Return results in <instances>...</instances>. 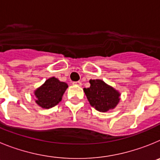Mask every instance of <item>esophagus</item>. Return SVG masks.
<instances>
[{"label":"esophagus","instance_id":"34e87169","mask_svg":"<svg viewBox=\"0 0 160 160\" xmlns=\"http://www.w3.org/2000/svg\"><path fill=\"white\" fill-rule=\"evenodd\" d=\"M73 85H75V86H78V87H81L82 82H73Z\"/></svg>","mask_w":160,"mask_h":160}]
</instances>
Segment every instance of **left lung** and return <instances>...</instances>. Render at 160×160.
<instances>
[{
	"label": "left lung",
	"mask_w": 160,
	"mask_h": 160,
	"mask_svg": "<svg viewBox=\"0 0 160 160\" xmlns=\"http://www.w3.org/2000/svg\"><path fill=\"white\" fill-rule=\"evenodd\" d=\"M90 87L84 88L90 105L101 112L114 109L119 102V93L99 79L90 80Z\"/></svg>",
	"instance_id": "obj_1"
}]
</instances>
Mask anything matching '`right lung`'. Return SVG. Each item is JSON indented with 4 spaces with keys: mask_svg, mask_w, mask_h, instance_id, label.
<instances>
[{
    "mask_svg": "<svg viewBox=\"0 0 160 160\" xmlns=\"http://www.w3.org/2000/svg\"><path fill=\"white\" fill-rule=\"evenodd\" d=\"M68 87L67 84L53 77L35 90L36 102L42 108L49 109L58 104Z\"/></svg>",
    "mask_w": 160,
    "mask_h": 160,
    "instance_id": "add662e5",
    "label": "right lung"
}]
</instances>
